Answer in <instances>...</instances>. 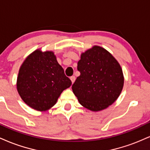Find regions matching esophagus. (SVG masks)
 <instances>
[{
	"label": "esophagus",
	"instance_id": "34e87169",
	"mask_svg": "<svg viewBox=\"0 0 150 150\" xmlns=\"http://www.w3.org/2000/svg\"><path fill=\"white\" fill-rule=\"evenodd\" d=\"M70 80H71L72 83L73 84V82H75V76H72V77H70Z\"/></svg>",
	"mask_w": 150,
	"mask_h": 150
}]
</instances>
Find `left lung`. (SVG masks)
Wrapping results in <instances>:
<instances>
[{"mask_svg":"<svg viewBox=\"0 0 150 150\" xmlns=\"http://www.w3.org/2000/svg\"><path fill=\"white\" fill-rule=\"evenodd\" d=\"M80 75L72 86L80 104L92 111L108 108L120 96L124 84L123 70L107 50L94 46L81 53Z\"/></svg>","mask_w":150,"mask_h":150,"instance_id":"left-lung-1","label":"left lung"}]
</instances>
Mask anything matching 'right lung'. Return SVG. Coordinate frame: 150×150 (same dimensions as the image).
I'll use <instances>...</instances> for the list:
<instances>
[{"label":"right lung","mask_w":150,"mask_h":150,"mask_svg":"<svg viewBox=\"0 0 150 150\" xmlns=\"http://www.w3.org/2000/svg\"><path fill=\"white\" fill-rule=\"evenodd\" d=\"M71 85L54 53L40 49L25 58L17 78V90L21 99L39 111L53 107L63 91Z\"/></svg>","instance_id":"add662e5"}]
</instances>
